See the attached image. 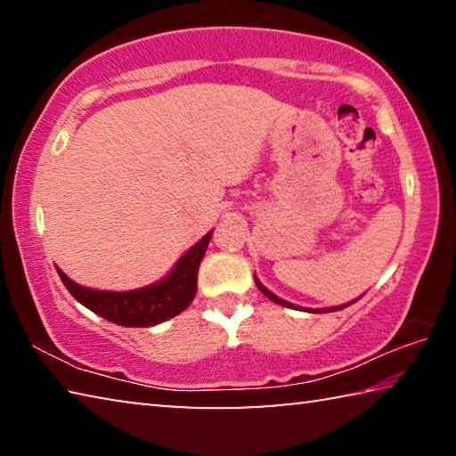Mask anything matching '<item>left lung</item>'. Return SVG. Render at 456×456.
Wrapping results in <instances>:
<instances>
[{"instance_id": "1", "label": "left lung", "mask_w": 456, "mask_h": 456, "mask_svg": "<svg viewBox=\"0 0 456 456\" xmlns=\"http://www.w3.org/2000/svg\"><path fill=\"white\" fill-rule=\"evenodd\" d=\"M256 285L257 288L261 289V293H265V296L272 299V302H275V304H280V305H283V307H291V310H304V312H310V314H326V312H338V310H344V307H348V305H352L354 302H358V299H354V302H350V304H342V305H334V307H322V310H312V307H299V305H293V304H289V302H285V299H281V297H277L273 291H269L264 283H261L259 280H257V275H256Z\"/></svg>"}]
</instances>
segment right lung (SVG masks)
Returning a JSON list of instances; mask_svg holds the SVG:
<instances>
[{
  "label": "right lung",
  "instance_id": "add662e5",
  "mask_svg": "<svg viewBox=\"0 0 456 456\" xmlns=\"http://www.w3.org/2000/svg\"><path fill=\"white\" fill-rule=\"evenodd\" d=\"M211 235L213 231L192 245L163 280L146 285V288L130 291L92 289L72 281L60 267H56V272L74 299H78L84 307L98 314L100 318L125 328L157 326L160 322L179 315L191 305L197 293L199 265L205 257Z\"/></svg>",
  "mask_w": 456,
  "mask_h": 456
}]
</instances>
